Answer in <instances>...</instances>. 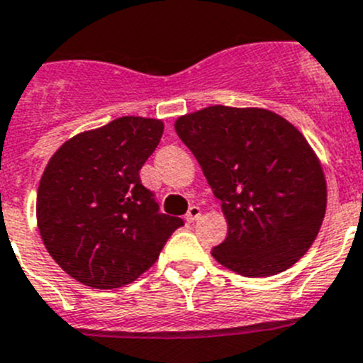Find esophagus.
Listing matches in <instances>:
<instances>
[{
  "label": "esophagus",
  "instance_id": "1",
  "mask_svg": "<svg viewBox=\"0 0 363 363\" xmlns=\"http://www.w3.org/2000/svg\"><path fill=\"white\" fill-rule=\"evenodd\" d=\"M199 218H201V208L196 207V205H192V207L187 211V214H185L187 223H194L196 219H199Z\"/></svg>",
  "mask_w": 363,
  "mask_h": 363
}]
</instances>
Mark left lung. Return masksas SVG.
<instances>
[{"label": "left lung", "instance_id": "obj_1", "mask_svg": "<svg viewBox=\"0 0 363 363\" xmlns=\"http://www.w3.org/2000/svg\"><path fill=\"white\" fill-rule=\"evenodd\" d=\"M174 129L201 165L227 219L212 257L245 277H270L310 250L328 185L317 152L291 122L264 108L208 106Z\"/></svg>", "mask_w": 363, "mask_h": 363}]
</instances>
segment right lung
<instances>
[{
  "label": "right lung",
  "instance_id": "add662e5",
  "mask_svg": "<svg viewBox=\"0 0 363 363\" xmlns=\"http://www.w3.org/2000/svg\"><path fill=\"white\" fill-rule=\"evenodd\" d=\"M162 135L158 118L121 116L72 136L48 160L35 201L39 234L75 281L97 290L129 284L184 225L158 212L138 174Z\"/></svg>",
  "mask_w": 363,
  "mask_h": 363
}]
</instances>
